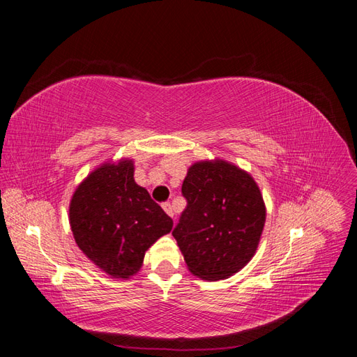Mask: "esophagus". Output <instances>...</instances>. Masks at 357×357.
<instances>
[{"instance_id":"1","label":"esophagus","mask_w":357,"mask_h":357,"mask_svg":"<svg viewBox=\"0 0 357 357\" xmlns=\"http://www.w3.org/2000/svg\"><path fill=\"white\" fill-rule=\"evenodd\" d=\"M162 208H164L165 213H167L168 215H171V218H174V213H172V207H171L169 202H164V204H162Z\"/></svg>"}]
</instances>
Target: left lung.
<instances>
[{"label": "left lung", "mask_w": 357, "mask_h": 357, "mask_svg": "<svg viewBox=\"0 0 357 357\" xmlns=\"http://www.w3.org/2000/svg\"><path fill=\"white\" fill-rule=\"evenodd\" d=\"M186 199L172 229L192 274L228 278L253 257L265 223V205L255 180L225 160L198 162L188 171Z\"/></svg>", "instance_id": "obj_1"}]
</instances>
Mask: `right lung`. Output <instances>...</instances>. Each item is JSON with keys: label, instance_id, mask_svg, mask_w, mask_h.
Returning a JSON list of instances; mask_svg holds the SVG:
<instances>
[{"label": "right lung", "instance_id": "1", "mask_svg": "<svg viewBox=\"0 0 357 357\" xmlns=\"http://www.w3.org/2000/svg\"><path fill=\"white\" fill-rule=\"evenodd\" d=\"M70 225L82 252L119 278L135 274L144 253L172 229V219L134 181V165L122 160L95 169L75 190Z\"/></svg>", "mask_w": 357, "mask_h": 357}]
</instances>
